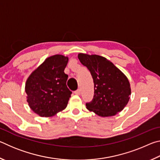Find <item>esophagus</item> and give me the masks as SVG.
<instances>
[{"label":"esophagus","mask_w":160,"mask_h":160,"mask_svg":"<svg viewBox=\"0 0 160 160\" xmlns=\"http://www.w3.org/2000/svg\"><path fill=\"white\" fill-rule=\"evenodd\" d=\"M74 93H75V94H76V95H80V93H81V91H80V89H78L77 90H75L74 92Z\"/></svg>","instance_id":"34e87169"}]
</instances>
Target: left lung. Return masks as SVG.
<instances>
[{"label": "left lung", "mask_w": 160, "mask_h": 160, "mask_svg": "<svg viewBox=\"0 0 160 160\" xmlns=\"http://www.w3.org/2000/svg\"><path fill=\"white\" fill-rule=\"evenodd\" d=\"M78 58L90 70L94 94L87 109L99 116L116 115L128 104L131 90L128 78L106 58L98 55L78 54Z\"/></svg>", "instance_id": "left-lung-1"}]
</instances>
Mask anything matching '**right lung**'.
Instances as JSON below:
<instances>
[{
    "instance_id": "add662e5",
    "label": "right lung",
    "mask_w": 160,
    "mask_h": 160,
    "mask_svg": "<svg viewBox=\"0 0 160 160\" xmlns=\"http://www.w3.org/2000/svg\"><path fill=\"white\" fill-rule=\"evenodd\" d=\"M68 58L54 55L32 72L25 84L29 107L42 117H49L65 109L72 92L66 85L64 72Z\"/></svg>"
}]
</instances>
